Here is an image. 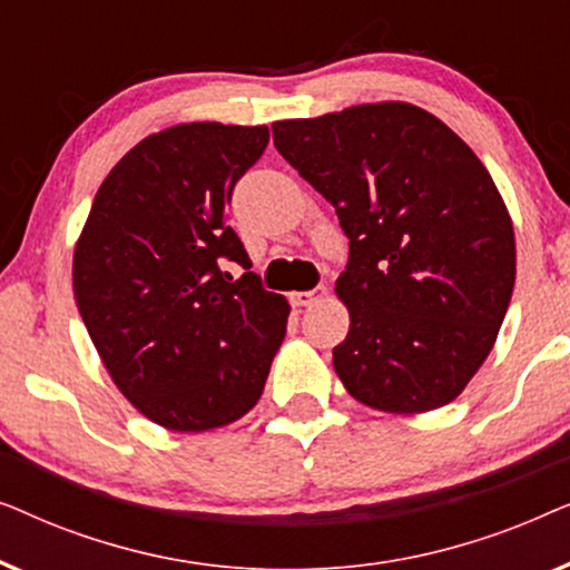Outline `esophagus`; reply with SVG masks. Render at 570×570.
<instances>
[{"label":"esophagus","mask_w":570,"mask_h":570,"mask_svg":"<svg viewBox=\"0 0 570 570\" xmlns=\"http://www.w3.org/2000/svg\"><path fill=\"white\" fill-rule=\"evenodd\" d=\"M326 295V287H314V291H298V293H291V303L298 308H306V306H314V303L324 301Z\"/></svg>","instance_id":"34e87169"}]
</instances>
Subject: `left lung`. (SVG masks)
<instances>
[{
	"label": "left lung",
	"mask_w": 570,
	"mask_h": 570,
	"mask_svg": "<svg viewBox=\"0 0 570 570\" xmlns=\"http://www.w3.org/2000/svg\"><path fill=\"white\" fill-rule=\"evenodd\" d=\"M275 147L350 238V311L334 371L357 402L415 415L456 400L495 345L513 279V223L488 168L423 108L350 106L272 124Z\"/></svg>",
	"instance_id": "1"
}]
</instances>
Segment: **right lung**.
Listing matches in <instances>:
<instances>
[{"instance_id":"right-lung-1","label":"right lung","mask_w":570,"mask_h":570,"mask_svg":"<svg viewBox=\"0 0 570 570\" xmlns=\"http://www.w3.org/2000/svg\"><path fill=\"white\" fill-rule=\"evenodd\" d=\"M267 127L194 121L131 147L92 199L72 262L75 301L119 392L176 433L236 423L259 402L291 306L225 223Z\"/></svg>"}]
</instances>
